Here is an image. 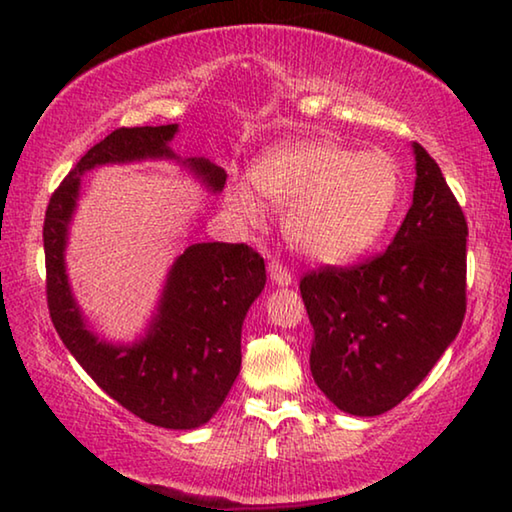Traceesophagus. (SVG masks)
Segmentation results:
<instances>
[{
	"label": "esophagus",
	"mask_w": 512,
	"mask_h": 512,
	"mask_svg": "<svg viewBox=\"0 0 512 512\" xmlns=\"http://www.w3.org/2000/svg\"><path fill=\"white\" fill-rule=\"evenodd\" d=\"M269 275H271L273 285H278V287H287L294 282V273H291L285 264L278 262V259L269 262Z\"/></svg>",
	"instance_id": "esophagus-1"
}]
</instances>
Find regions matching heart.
Here are the masks:
<instances>
[{"label":"heart","mask_w":512,"mask_h":512,"mask_svg":"<svg viewBox=\"0 0 512 512\" xmlns=\"http://www.w3.org/2000/svg\"><path fill=\"white\" fill-rule=\"evenodd\" d=\"M259 196L287 209L285 234L307 257L339 262L371 246L401 196V170L380 150L355 152L332 141L273 150L253 170ZM243 223L259 225L264 207L246 184L227 189Z\"/></svg>","instance_id":"heart-1"}]
</instances>
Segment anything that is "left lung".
<instances>
[{
  "label": "left lung",
  "instance_id": "1",
  "mask_svg": "<svg viewBox=\"0 0 512 512\" xmlns=\"http://www.w3.org/2000/svg\"><path fill=\"white\" fill-rule=\"evenodd\" d=\"M412 207L383 253L300 278L314 383L339 410L376 417L442 358L467 310V221L440 166L415 143Z\"/></svg>",
  "mask_w": 512,
  "mask_h": 512
}]
</instances>
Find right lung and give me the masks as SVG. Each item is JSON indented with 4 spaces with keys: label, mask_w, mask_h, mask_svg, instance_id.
Here are the masks:
<instances>
[{
    "label": "right lung",
    "mask_w": 512,
    "mask_h": 512,
    "mask_svg": "<svg viewBox=\"0 0 512 512\" xmlns=\"http://www.w3.org/2000/svg\"><path fill=\"white\" fill-rule=\"evenodd\" d=\"M177 125L120 127L95 143L63 177L45 212V291L56 332L97 385L132 415L161 428H198L214 417L241 367V326L266 285L264 257L246 243H193L168 275L148 337L134 346H109L84 328L70 296L63 248L79 193V175L100 164L175 157L168 141ZM214 191L225 170L189 159Z\"/></svg>",
    "instance_id": "right-lung-1"
}]
</instances>
